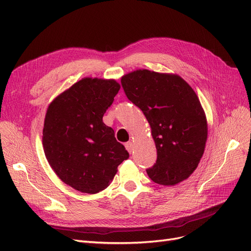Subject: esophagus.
<instances>
[{"label":"esophagus","mask_w":251,"mask_h":251,"mask_svg":"<svg viewBox=\"0 0 251 251\" xmlns=\"http://www.w3.org/2000/svg\"><path fill=\"white\" fill-rule=\"evenodd\" d=\"M126 149L127 150V151L128 153H132V151H134V144H133V142H131V141H128V142H126Z\"/></svg>","instance_id":"34e87169"}]
</instances>
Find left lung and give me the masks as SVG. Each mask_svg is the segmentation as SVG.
Here are the masks:
<instances>
[{
	"label": "left lung",
	"instance_id": "8db88e82",
	"mask_svg": "<svg viewBox=\"0 0 251 251\" xmlns=\"http://www.w3.org/2000/svg\"><path fill=\"white\" fill-rule=\"evenodd\" d=\"M126 97L151 126L157 160L147 170L155 183L175 185L198 166L207 140V120L193 88L177 74L136 70L121 77Z\"/></svg>",
	"mask_w": 251,
	"mask_h": 251
}]
</instances>
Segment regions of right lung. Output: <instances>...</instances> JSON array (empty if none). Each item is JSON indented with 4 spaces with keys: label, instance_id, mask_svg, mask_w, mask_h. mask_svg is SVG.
Masks as SVG:
<instances>
[{
    "label": "right lung",
    "instance_id": "1",
    "mask_svg": "<svg viewBox=\"0 0 251 251\" xmlns=\"http://www.w3.org/2000/svg\"><path fill=\"white\" fill-rule=\"evenodd\" d=\"M119 89L115 79L85 77L56 96L47 109L45 156L57 177L78 192L103 191L128 158L113 128L102 121Z\"/></svg>",
    "mask_w": 251,
    "mask_h": 251
}]
</instances>
